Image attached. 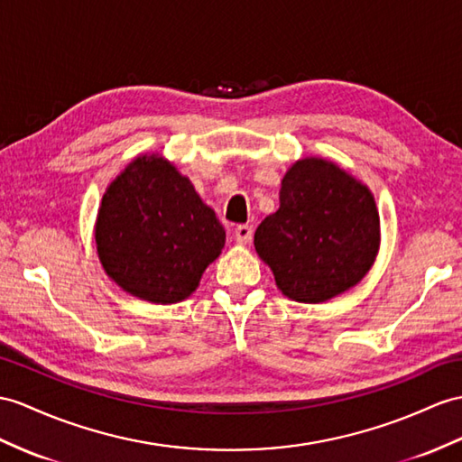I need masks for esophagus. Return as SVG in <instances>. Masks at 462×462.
Listing matches in <instances>:
<instances>
[{"label":"esophagus","mask_w":462,"mask_h":462,"mask_svg":"<svg viewBox=\"0 0 462 462\" xmlns=\"http://www.w3.org/2000/svg\"><path fill=\"white\" fill-rule=\"evenodd\" d=\"M235 241L241 245H249L253 241V227L251 225H237L235 227Z\"/></svg>","instance_id":"esophagus-1"}]
</instances>
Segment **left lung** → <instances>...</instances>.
Listing matches in <instances>:
<instances>
[{
  "mask_svg": "<svg viewBox=\"0 0 462 462\" xmlns=\"http://www.w3.org/2000/svg\"><path fill=\"white\" fill-rule=\"evenodd\" d=\"M380 246V217L370 189L331 161L291 164L280 208L254 233V249L278 290L301 303H321L366 276Z\"/></svg>",
  "mask_w": 462,
  "mask_h": 462,
  "instance_id": "1",
  "label": "left lung"
}]
</instances>
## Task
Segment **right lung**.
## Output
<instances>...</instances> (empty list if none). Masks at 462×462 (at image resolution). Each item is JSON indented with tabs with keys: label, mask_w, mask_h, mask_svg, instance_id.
I'll use <instances>...</instances> for the list:
<instances>
[{
	"label": "right lung",
	"mask_w": 462,
	"mask_h": 462,
	"mask_svg": "<svg viewBox=\"0 0 462 462\" xmlns=\"http://www.w3.org/2000/svg\"><path fill=\"white\" fill-rule=\"evenodd\" d=\"M223 245L225 229L216 211L161 154L137 156L101 198L99 263L119 288L139 300H186Z\"/></svg>",
	"instance_id": "1"
}]
</instances>
